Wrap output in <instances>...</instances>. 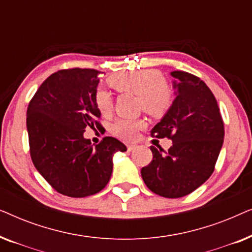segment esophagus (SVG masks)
I'll use <instances>...</instances> for the list:
<instances>
[{"mask_svg":"<svg viewBox=\"0 0 252 252\" xmlns=\"http://www.w3.org/2000/svg\"><path fill=\"white\" fill-rule=\"evenodd\" d=\"M134 149H135V146H133V144H128V146H127V150L128 151H133Z\"/></svg>","mask_w":252,"mask_h":252,"instance_id":"34e87169","label":"esophagus"}]
</instances>
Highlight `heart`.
<instances>
[{"label": "heart", "instance_id": "heart-1", "mask_svg": "<svg viewBox=\"0 0 252 252\" xmlns=\"http://www.w3.org/2000/svg\"><path fill=\"white\" fill-rule=\"evenodd\" d=\"M109 85L118 93L137 96L139 106L154 118H161L168 112L173 103L171 88L164 81L163 74L154 68L120 72L109 78ZM96 109L102 116H109L112 111L113 102L108 91L97 88L94 95ZM146 127L143 119H120L113 124L111 132L123 140L133 141L137 132Z\"/></svg>", "mask_w": 252, "mask_h": 252}]
</instances>
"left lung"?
Instances as JSON below:
<instances>
[{
    "label": "left lung",
    "mask_w": 252,
    "mask_h": 252,
    "mask_svg": "<svg viewBox=\"0 0 252 252\" xmlns=\"http://www.w3.org/2000/svg\"><path fill=\"white\" fill-rule=\"evenodd\" d=\"M175 99L151 136L172 140L167 151L150 147L153 160L142 167L144 184L155 194L179 198L204 184L221 150L223 122L215 95L194 74L173 71Z\"/></svg>",
    "instance_id": "1"
}]
</instances>
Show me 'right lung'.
I'll use <instances>...</instances> for the list:
<instances>
[{"label": "right lung", "instance_id": "1", "mask_svg": "<svg viewBox=\"0 0 252 252\" xmlns=\"http://www.w3.org/2000/svg\"><path fill=\"white\" fill-rule=\"evenodd\" d=\"M101 72L60 70L42 82L27 108V132L34 166L62 195L86 197L101 191L112 174V156L124 143L105 136L97 146L85 139L86 127H102L94 95Z\"/></svg>", "mask_w": 252, "mask_h": 252}]
</instances>
